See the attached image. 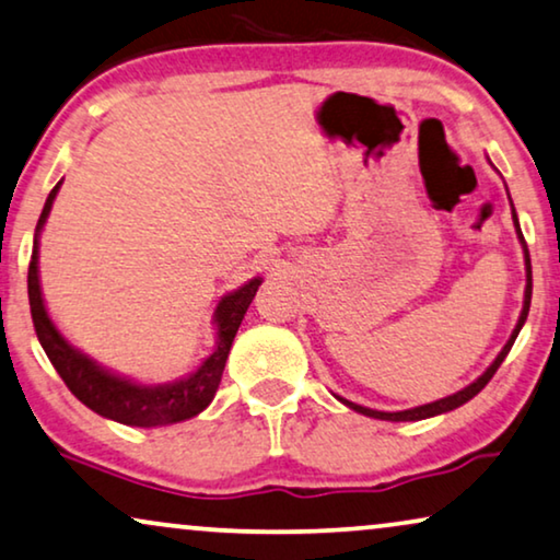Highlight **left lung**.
<instances>
[{"instance_id": "left-lung-1", "label": "left lung", "mask_w": 560, "mask_h": 560, "mask_svg": "<svg viewBox=\"0 0 560 560\" xmlns=\"http://www.w3.org/2000/svg\"><path fill=\"white\" fill-rule=\"evenodd\" d=\"M512 219H515V229H517V236H520V242H523V249H525V270H527V285H525V303H523V313H520V320H517V326H515V331H512V336H510V341L504 343V349L500 351V354H497V359L492 362V366H489V370L481 374V377L477 380V382H471L469 387H464L462 393H456V395H448V397H443V400H435V402H428V405H420V408H412V410H400V412H382V410H370V408H362V405H354V402H349V400H343V397H339V400L343 402V405H349L351 410H357V412H362V416H370V418H380V420H393V423H400V420H423V418H433V416H441V412H448V410H454V408H458V405H464V402H469L474 395L477 393H481V389L487 387V382L494 377V372L500 370V364L504 362V357L510 354V349H512V343H515V339H517V334H520V328H523V324H525V318H527V311H530V295H533V270H530V252H527V244H525V236H523V232H520V224H517V217H515V209H512Z\"/></svg>"}]
</instances>
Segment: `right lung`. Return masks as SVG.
<instances>
[{
    "instance_id": "1",
    "label": "right lung",
    "mask_w": 560,
    "mask_h": 560,
    "mask_svg": "<svg viewBox=\"0 0 560 560\" xmlns=\"http://www.w3.org/2000/svg\"><path fill=\"white\" fill-rule=\"evenodd\" d=\"M58 188L60 183L50 190L48 201L43 206L40 219H37V234H40L45 219H48ZM37 234L33 242V257H30L27 270L30 313H33L37 341H40L45 354H48L50 364L56 366L60 380L66 382V387L71 389L86 408L98 412V416L137 428L180 423V420L194 418L201 410L209 408V402L219 389L221 374H224L226 357L229 349H232L234 336L240 331L244 313H247L252 298H255L262 280H249L244 288L221 298L217 313H213V320H217V349H213V354L206 359L190 377L173 382V385L144 387L104 372L102 366H96V362H91L89 357L75 351L71 343L58 334V328L52 326L40 295V280H37Z\"/></svg>"
}]
</instances>
